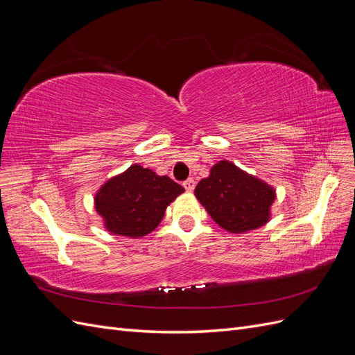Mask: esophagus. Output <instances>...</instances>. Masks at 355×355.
I'll list each match as a JSON object with an SVG mask.
<instances>
[{"label":"esophagus","instance_id":"34e87169","mask_svg":"<svg viewBox=\"0 0 355 355\" xmlns=\"http://www.w3.org/2000/svg\"><path fill=\"white\" fill-rule=\"evenodd\" d=\"M184 188H185L188 192H192V191H194V188H196V182H194V179H192V178L187 179V180L184 182Z\"/></svg>","mask_w":355,"mask_h":355}]
</instances>
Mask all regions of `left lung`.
I'll use <instances>...</instances> for the list:
<instances>
[{
	"label": "left lung",
	"instance_id": "left-lung-1",
	"mask_svg": "<svg viewBox=\"0 0 355 355\" xmlns=\"http://www.w3.org/2000/svg\"><path fill=\"white\" fill-rule=\"evenodd\" d=\"M196 197L219 227L234 234L261 228L270 220L275 191L227 159L219 161L196 188Z\"/></svg>",
	"mask_w": 355,
	"mask_h": 355
}]
</instances>
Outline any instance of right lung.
Wrapping results in <instances>:
<instances>
[{
	"label": "right lung",
	"instance_id": "obj_1",
	"mask_svg": "<svg viewBox=\"0 0 355 355\" xmlns=\"http://www.w3.org/2000/svg\"><path fill=\"white\" fill-rule=\"evenodd\" d=\"M184 191L168 176L133 164L106 182L94 197V206L110 232L137 239L158 227L168 204Z\"/></svg>",
	"mask_w": 355,
	"mask_h": 355
}]
</instances>
